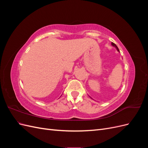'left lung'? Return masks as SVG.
<instances>
[{
	"label": "left lung",
	"instance_id": "8db88e82",
	"mask_svg": "<svg viewBox=\"0 0 148 148\" xmlns=\"http://www.w3.org/2000/svg\"><path fill=\"white\" fill-rule=\"evenodd\" d=\"M111 44H112V46L115 47L116 49H117V50L119 52H120V51H119V48H118V47H117V46H116V44H114V42H112V43H111Z\"/></svg>",
	"mask_w": 148,
	"mask_h": 148
}]
</instances>
